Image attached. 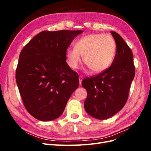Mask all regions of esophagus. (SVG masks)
Instances as JSON below:
<instances>
[{"label": "esophagus", "instance_id": "34e87169", "mask_svg": "<svg viewBox=\"0 0 151 151\" xmlns=\"http://www.w3.org/2000/svg\"><path fill=\"white\" fill-rule=\"evenodd\" d=\"M79 83H80V84L81 85V84H82V81H83V77H82V76H79Z\"/></svg>", "mask_w": 151, "mask_h": 151}]
</instances>
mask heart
<instances>
[{
  "label": "heart",
  "instance_id": "obj_1",
  "mask_svg": "<svg viewBox=\"0 0 151 151\" xmlns=\"http://www.w3.org/2000/svg\"><path fill=\"white\" fill-rule=\"evenodd\" d=\"M116 51V44L111 36L101 33L83 36L76 42L75 47L67 50L68 65L78 68L84 56V62L93 73L106 70L111 65Z\"/></svg>",
  "mask_w": 151,
  "mask_h": 151
}]
</instances>
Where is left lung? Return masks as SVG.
Here are the masks:
<instances>
[{"instance_id": "8db88e82", "label": "left lung", "mask_w": 151, "mask_h": 151, "mask_svg": "<svg viewBox=\"0 0 151 151\" xmlns=\"http://www.w3.org/2000/svg\"><path fill=\"white\" fill-rule=\"evenodd\" d=\"M116 44V53L111 65L98 76L85 78L82 85L88 96L84 108L98 120L115 115L125 106L135 76L133 53L122 36L111 31Z\"/></svg>"}]
</instances>
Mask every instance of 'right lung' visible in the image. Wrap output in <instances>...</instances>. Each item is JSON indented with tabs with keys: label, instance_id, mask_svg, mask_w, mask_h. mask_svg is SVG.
<instances>
[{
	"label": "right lung",
	"instance_id": "add662e5",
	"mask_svg": "<svg viewBox=\"0 0 151 151\" xmlns=\"http://www.w3.org/2000/svg\"><path fill=\"white\" fill-rule=\"evenodd\" d=\"M83 32L43 31L21 50L16 83L26 110L36 119L49 122L61 116L79 87V76L66 62V52Z\"/></svg>",
	"mask_w": 151,
	"mask_h": 151
}]
</instances>
